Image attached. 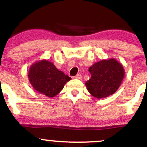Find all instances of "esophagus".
<instances>
[{"instance_id":"obj_1","label":"esophagus","mask_w":147,"mask_h":147,"mask_svg":"<svg viewBox=\"0 0 147 147\" xmlns=\"http://www.w3.org/2000/svg\"><path fill=\"white\" fill-rule=\"evenodd\" d=\"M75 78L78 79H82V75H81V74H77V75L75 76Z\"/></svg>"}]
</instances>
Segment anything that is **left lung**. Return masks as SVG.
Returning a JSON list of instances; mask_svg holds the SVG:
<instances>
[{
  "label": "left lung",
  "instance_id": "obj_1",
  "mask_svg": "<svg viewBox=\"0 0 147 147\" xmlns=\"http://www.w3.org/2000/svg\"><path fill=\"white\" fill-rule=\"evenodd\" d=\"M88 71L91 77L85 85L88 92L97 99L115 93L125 75L123 65L115 59L97 62L89 68Z\"/></svg>",
  "mask_w": 147,
  "mask_h": 147
}]
</instances>
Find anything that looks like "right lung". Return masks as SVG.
<instances>
[{"mask_svg":"<svg viewBox=\"0 0 147 147\" xmlns=\"http://www.w3.org/2000/svg\"><path fill=\"white\" fill-rule=\"evenodd\" d=\"M29 81L34 88L47 97H53L63 88L71 78L57 69L48 60L37 61L30 66Z\"/></svg>","mask_w":147,"mask_h":147,"instance_id":"1","label":"right lung"}]
</instances>
